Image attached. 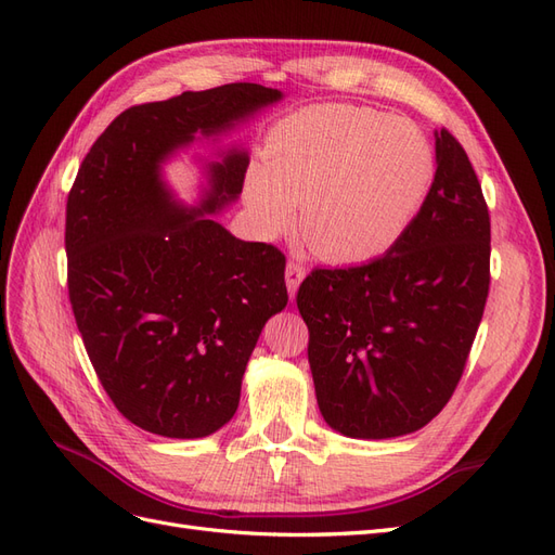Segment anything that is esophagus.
Listing matches in <instances>:
<instances>
[{
    "mask_svg": "<svg viewBox=\"0 0 555 555\" xmlns=\"http://www.w3.org/2000/svg\"><path fill=\"white\" fill-rule=\"evenodd\" d=\"M284 275H287V289H289V298L294 300L296 298V292H298V284L300 280L306 278V268L296 263V261H287V268H284Z\"/></svg>",
    "mask_w": 555,
    "mask_h": 555,
    "instance_id": "34e87169",
    "label": "esophagus"
}]
</instances>
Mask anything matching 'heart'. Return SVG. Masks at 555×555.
I'll return each instance as SVG.
<instances>
[{
	"instance_id": "obj_1",
	"label": "heart",
	"mask_w": 555,
	"mask_h": 555,
	"mask_svg": "<svg viewBox=\"0 0 555 555\" xmlns=\"http://www.w3.org/2000/svg\"><path fill=\"white\" fill-rule=\"evenodd\" d=\"M435 173L424 131L405 117L328 104L268 133L245 178V206L266 238L294 222L331 263H363L391 249L422 208Z\"/></svg>"
}]
</instances>
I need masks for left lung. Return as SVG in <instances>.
Segmentation results:
<instances>
[{"instance_id": "8db88e82", "label": "left lung", "mask_w": 555, "mask_h": 555, "mask_svg": "<svg viewBox=\"0 0 555 555\" xmlns=\"http://www.w3.org/2000/svg\"><path fill=\"white\" fill-rule=\"evenodd\" d=\"M435 178L400 241L371 263L317 268L296 306L324 422L389 440L442 412L489 296L491 217L463 145L435 131Z\"/></svg>"}]
</instances>
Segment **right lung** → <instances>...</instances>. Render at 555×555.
<instances>
[{"mask_svg": "<svg viewBox=\"0 0 555 555\" xmlns=\"http://www.w3.org/2000/svg\"><path fill=\"white\" fill-rule=\"evenodd\" d=\"M280 99L231 82L131 106L90 147L66 201L69 298L88 357L120 414L162 438H206L231 422L261 328L289 300L282 251L212 217L241 196L247 150L206 164L192 208L162 166Z\"/></svg>", "mask_w": 555, "mask_h": 555, "instance_id": "obj_1", "label": "right lung"}]
</instances>
